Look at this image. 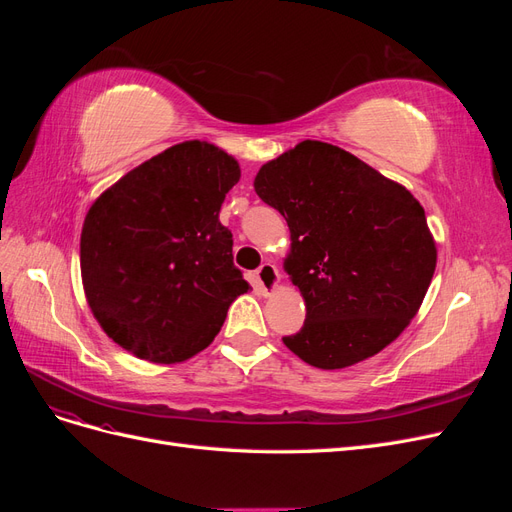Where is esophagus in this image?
I'll return each mask as SVG.
<instances>
[{"instance_id":"1","label":"esophagus","mask_w":512,"mask_h":512,"mask_svg":"<svg viewBox=\"0 0 512 512\" xmlns=\"http://www.w3.org/2000/svg\"><path fill=\"white\" fill-rule=\"evenodd\" d=\"M256 284L267 294L275 292L277 284H280V271H277V267L271 265V262H265V265H260L256 271Z\"/></svg>"}]
</instances>
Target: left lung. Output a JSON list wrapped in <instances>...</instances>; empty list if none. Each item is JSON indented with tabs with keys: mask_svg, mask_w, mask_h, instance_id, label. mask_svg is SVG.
<instances>
[{
	"mask_svg": "<svg viewBox=\"0 0 512 512\" xmlns=\"http://www.w3.org/2000/svg\"><path fill=\"white\" fill-rule=\"evenodd\" d=\"M254 190L284 215V271L305 299V324L282 337L286 348L318 369H344L395 342L436 271L421 203L322 141H303L262 164Z\"/></svg>",
	"mask_w": 512,
	"mask_h": 512,
	"instance_id": "left-lung-1",
	"label": "left lung"
}]
</instances>
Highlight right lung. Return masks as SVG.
<instances>
[{
	"label": "right lung",
	"mask_w": 512,
	"mask_h": 512,
	"mask_svg": "<svg viewBox=\"0 0 512 512\" xmlns=\"http://www.w3.org/2000/svg\"><path fill=\"white\" fill-rule=\"evenodd\" d=\"M239 162L205 141L168 147L89 207L81 275L91 314L123 350L160 365L192 359L250 290L220 209Z\"/></svg>",
	"instance_id": "add662e5"
}]
</instances>
